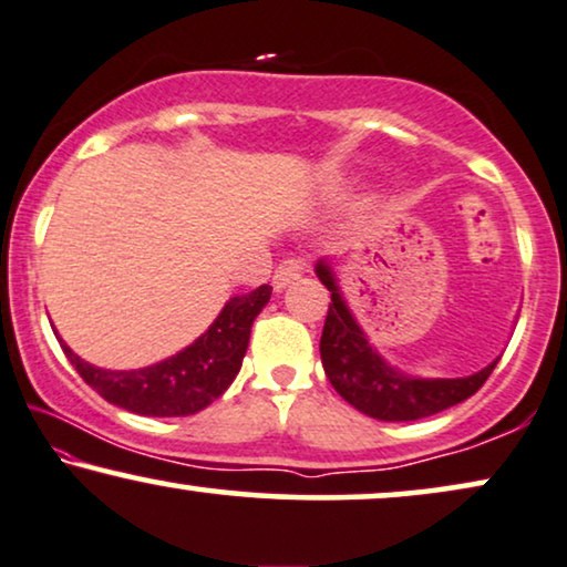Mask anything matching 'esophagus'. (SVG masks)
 Wrapping results in <instances>:
<instances>
[{"label":"esophagus","mask_w":567,"mask_h":567,"mask_svg":"<svg viewBox=\"0 0 567 567\" xmlns=\"http://www.w3.org/2000/svg\"><path fill=\"white\" fill-rule=\"evenodd\" d=\"M306 271V264L303 259H285L282 264H279L275 277H271V288H275L277 292H282L285 288H290L296 279H300V275Z\"/></svg>","instance_id":"34e87169"}]
</instances>
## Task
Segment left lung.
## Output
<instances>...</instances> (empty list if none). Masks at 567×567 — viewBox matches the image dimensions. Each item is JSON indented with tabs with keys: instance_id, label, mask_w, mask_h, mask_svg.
<instances>
[{
	"instance_id": "obj_1",
	"label": "left lung",
	"mask_w": 567,
	"mask_h": 567,
	"mask_svg": "<svg viewBox=\"0 0 567 567\" xmlns=\"http://www.w3.org/2000/svg\"><path fill=\"white\" fill-rule=\"evenodd\" d=\"M316 277L331 292L319 344L323 371L337 394L368 417L412 422L462 404L487 381V375L501 360L495 358L482 371L462 375V379H425V375L399 371L371 344V339L354 319L352 308L347 306L342 288H339L337 261H316Z\"/></svg>"
}]
</instances>
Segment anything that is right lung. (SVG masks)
<instances>
[{
    "instance_id": "1",
    "label": "right lung",
    "mask_w": 567,
    "mask_h": 567,
    "mask_svg": "<svg viewBox=\"0 0 567 567\" xmlns=\"http://www.w3.org/2000/svg\"><path fill=\"white\" fill-rule=\"evenodd\" d=\"M269 285L230 298L205 334L171 358L137 371H109V368L90 365L72 352L62 337L56 334V339L74 371L105 402L145 417H186L213 404L236 381L248 350L254 319L269 303Z\"/></svg>"
}]
</instances>
